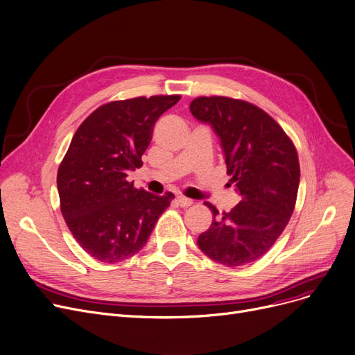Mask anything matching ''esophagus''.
<instances>
[{
	"label": "esophagus",
	"mask_w": 355,
	"mask_h": 355,
	"mask_svg": "<svg viewBox=\"0 0 355 355\" xmlns=\"http://www.w3.org/2000/svg\"><path fill=\"white\" fill-rule=\"evenodd\" d=\"M177 203L181 206V207H189V206H191L193 205V200L191 198H187V197H184V196H177Z\"/></svg>",
	"instance_id": "obj_1"
}]
</instances>
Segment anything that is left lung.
Here are the masks:
<instances>
[{
  "instance_id": "obj_1",
  "label": "left lung",
  "mask_w": 355,
  "mask_h": 355,
  "mask_svg": "<svg viewBox=\"0 0 355 355\" xmlns=\"http://www.w3.org/2000/svg\"><path fill=\"white\" fill-rule=\"evenodd\" d=\"M190 112L219 136L229 184L242 197L220 216L206 203L213 222L198 235L197 245L226 267L251 264L271 248L295 210L300 181L297 150L279 123L248 101L198 97Z\"/></svg>"
}]
</instances>
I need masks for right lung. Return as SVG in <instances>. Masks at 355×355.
<instances>
[{
    "mask_svg": "<svg viewBox=\"0 0 355 355\" xmlns=\"http://www.w3.org/2000/svg\"><path fill=\"white\" fill-rule=\"evenodd\" d=\"M180 96L107 103L75 132L58 169L60 211L81 248L114 264L139 252L174 198L137 190L128 175L142 166L155 121Z\"/></svg>",
    "mask_w": 355,
    "mask_h": 355,
    "instance_id": "1",
    "label": "right lung"
}]
</instances>
